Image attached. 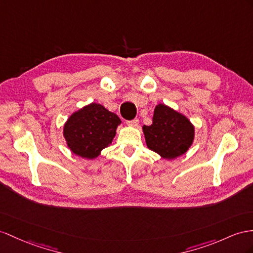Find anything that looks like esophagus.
Segmentation results:
<instances>
[{"mask_svg":"<svg viewBox=\"0 0 253 253\" xmlns=\"http://www.w3.org/2000/svg\"><path fill=\"white\" fill-rule=\"evenodd\" d=\"M127 125L131 126V127H138V125H139V120H138V119H134V120H132V121H128V122H127Z\"/></svg>","mask_w":253,"mask_h":253,"instance_id":"esophagus-1","label":"esophagus"}]
</instances>
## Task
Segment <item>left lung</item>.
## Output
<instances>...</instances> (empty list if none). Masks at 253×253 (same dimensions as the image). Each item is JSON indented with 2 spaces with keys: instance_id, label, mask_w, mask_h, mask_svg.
Masks as SVG:
<instances>
[{
  "instance_id": "left-lung-1",
  "label": "left lung",
  "mask_w": 253,
  "mask_h": 253,
  "mask_svg": "<svg viewBox=\"0 0 253 253\" xmlns=\"http://www.w3.org/2000/svg\"><path fill=\"white\" fill-rule=\"evenodd\" d=\"M142 130L146 146L167 160L183 156L191 147L196 134L188 118L165 103L156 106L153 124L144 125Z\"/></svg>"
}]
</instances>
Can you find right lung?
I'll return each instance as SVG.
<instances>
[{
  "label": "right lung",
  "mask_w": 253,
  "mask_h": 253,
  "mask_svg": "<svg viewBox=\"0 0 253 253\" xmlns=\"http://www.w3.org/2000/svg\"><path fill=\"white\" fill-rule=\"evenodd\" d=\"M122 121L100 103L90 102L71 114L63 127V137L71 153L92 160L112 143Z\"/></svg>",
  "instance_id": "obj_1"
}]
</instances>
